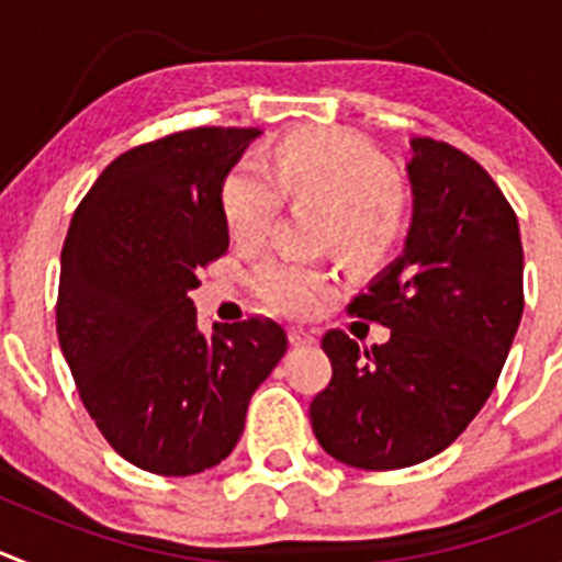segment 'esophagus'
I'll list each match as a JSON object with an SVG mask.
<instances>
[{
    "label": "esophagus",
    "instance_id": "34e87169",
    "mask_svg": "<svg viewBox=\"0 0 562 562\" xmlns=\"http://www.w3.org/2000/svg\"><path fill=\"white\" fill-rule=\"evenodd\" d=\"M288 340H291V346H313L315 342V335L313 331H304V329H288Z\"/></svg>",
    "mask_w": 562,
    "mask_h": 562
}]
</instances>
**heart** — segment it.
Masks as SVG:
<instances>
[{
  "mask_svg": "<svg viewBox=\"0 0 562 562\" xmlns=\"http://www.w3.org/2000/svg\"><path fill=\"white\" fill-rule=\"evenodd\" d=\"M280 200L321 209L318 247L353 274L384 269L406 236L408 203L390 161L346 131H291L269 148L263 176L247 165L233 167L220 187L222 222L233 244L258 247ZM252 291L274 313L310 315L329 291V274L269 260L255 269Z\"/></svg>",
  "mask_w": 562,
  "mask_h": 562,
  "instance_id": "1",
  "label": "heart"
}]
</instances>
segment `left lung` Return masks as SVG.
Returning a JSON list of instances; mask_svg holds the SVG:
<instances>
[{
    "label": "left lung",
    "instance_id": "obj_1",
    "mask_svg": "<svg viewBox=\"0 0 562 562\" xmlns=\"http://www.w3.org/2000/svg\"><path fill=\"white\" fill-rule=\"evenodd\" d=\"M412 154L406 247L348 304L390 340L359 348L326 331L331 381L310 403L321 448L357 470H403L453 445L497 386L525 310L519 220L492 176L428 136Z\"/></svg>",
    "mask_w": 562,
    "mask_h": 562
}]
</instances>
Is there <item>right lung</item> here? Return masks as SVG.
<instances>
[{
    "label": "right lung",
    "mask_w": 562,
    "mask_h": 562,
    "mask_svg": "<svg viewBox=\"0 0 562 562\" xmlns=\"http://www.w3.org/2000/svg\"><path fill=\"white\" fill-rule=\"evenodd\" d=\"M258 128H189L125 150L70 220L57 337L81 403L128 464L211 470L244 431L249 397L288 348L280 324L198 329L189 291L227 252L220 187Z\"/></svg>",
    "instance_id": "add662e5"
}]
</instances>
